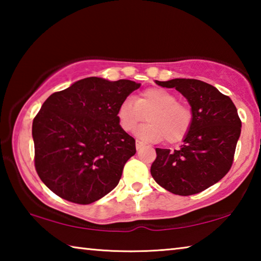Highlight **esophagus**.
<instances>
[{
    "instance_id": "obj_1",
    "label": "esophagus",
    "mask_w": 261,
    "mask_h": 261,
    "mask_svg": "<svg viewBox=\"0 0 261 261\" xmlns=\"http://www.w3.org/2000/svg\"><path fill=\"white\" fill-rule=\"evenodd\" d=\"M141 147H144V144L141 143V141L137 140V141H136V148H137V151H138V149H140Z\"/></svg>"
}]
</instances>
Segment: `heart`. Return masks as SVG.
<instances>
[{
	"instance_id": "1",
	"label": "heart",
	"mask_w": 261,
	"mask_h": 261,
	"mask_svg": "<svg viewBox=\"0 0 261 261\" xmlns=\"http://www.w3.org/2000/svg\"><path fill=\"white\" fill-rule=\"evenodd\" d=\"M118 122L125 132L134 131L146 117V124L137 130L140 139L158 143L182 140L192 124V112L187 105L165 88H148L134 100L122 101L117 110Z\"/></svg>"
}]
</instances>
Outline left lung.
<instances>
[{
  "label": "left lung",
  "instance_id": "left-lung-1",
  "mask_svg": "<svg viewBox=\"0 0 261 261\" xmlns=\"http://www.w3.org/2000/svg\"><path fill=\"white\" fill-rule=\"evenodd\" d=\"M176 88L191 106L192 124L178 149L155 148L151 174L163 189L178 196L199 193L230 170L242 122L229 96L205 82L176 78L155 81Z\"/></svg>",
  "mask_w": 261,
  "mask_h": 261
}]
</instances>
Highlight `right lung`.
Listing matches in <instances>:
<instances>
[{"label": "right lung", "mask_w": 261, "mask_h": 261, "mask_svg": "<svg viewBox=\"0 0 261 261\" xmlns=\"http://www.w3.org/2000/svg\"><path fill=\"white\" fill-rule=\"evenodd\" d=\"M140 84L88 77L48 98L33 120L34 166L57 196L74 204L101 199L136 154L117 110Z\"/></svg>", "instance_id": "add662e5"}]
</instances>
